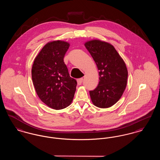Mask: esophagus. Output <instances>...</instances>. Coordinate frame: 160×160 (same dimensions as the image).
<instances>
[{"label": "esophagus", "instance_id": "1", "mask_svg": "<svg viewBox=\"0 0 160 160\" xmlns=\"http://www.w3.org/2000/svg\"><path fill=\"white\" fill-rule=\"evenodd\" d=\"M83 78H78V79H77V84H78V85L82 84V82H83Z\"/></svg>", "mask_w": 160, "mask_h": 160}]
</instances>
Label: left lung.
I'll use <instances>...</instances> for the list:
<instances>
[{
  "mask_svg": "<svg viewBox=\"0 0 160 160\" xmlns=\"http://www.w3.org/2000/svg\"><path fill=\"white\" fill-rule=\"evenodd\" d=\"M84 46L99 70L98 85L89 91L92 101L99 108L112 106L121 98L127 86L125 63L114 47L107 42L93 40Z\"/></svg>",
  "mask_w": 160,
  "mask_h": 160,
  "instance_id": "left-lung-1",
  "label": "left lung"
}]
</instances>
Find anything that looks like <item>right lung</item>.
Returning a JSON list of instances; mask_svg holds the SVG:
<instances>
[{
	"mask_svg": "<svg viewBox=\"0 0 160 160\" xmlns=\"http://www.w3.org/2000/svg\"><path fill=\"white\" fill-rule=\"evenodd\" d=\"M69 44L55 41L44 46L35 59L32 78L41 100L53 109L68 106L76 90L77 81L71 77L63 62Z\"/></svg>",
	"mask_w": 160,
	"mask_h": 160,
	"instance_id": "obj_1",
	"label": "right lung"
}]
</instances>
